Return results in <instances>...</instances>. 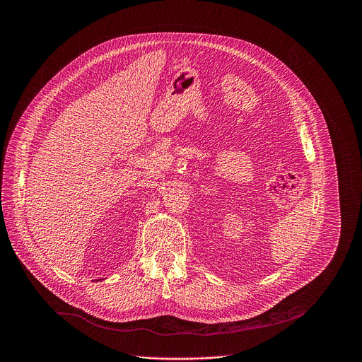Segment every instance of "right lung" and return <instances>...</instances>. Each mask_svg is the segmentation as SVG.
Returning <instances> with one entry per match:
<instances>
[{"instance_id":"right-lung-1","label":"right lung","mask_w":362,"mask_h":362,"mask_svg":"<svg viewBox=\"0 0 362 362\" xmlns=\"http://www.w3.org/2000/svg\"><path fill=\"white\" fill-rule=\"evenodd\" d=\"M97 281H100V279H97Z\"/></svg>"}]
</instances>
